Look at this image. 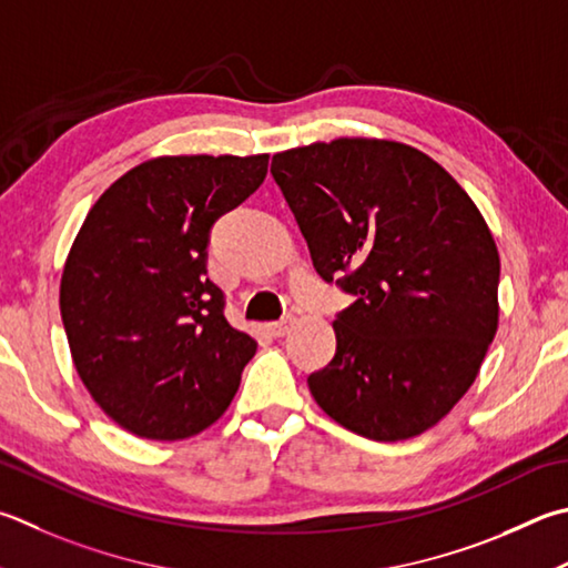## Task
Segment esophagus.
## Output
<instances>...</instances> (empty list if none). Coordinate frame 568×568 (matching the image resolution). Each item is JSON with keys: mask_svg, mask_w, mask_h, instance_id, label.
I'll return each mask as SVG.
<instances>
[{"mask_svg": "<svg viewBox=\"0 0 568 568\" xmlns=\"http://www.w3.org/2000/svg\"><path fill=\"white\" fill-rule=\"evenodd\" d=\"M265 329H267V335H273V337H283L287 329H291V320H275V323H267L265 325Z\"/></svg>", "mask_w": 568, "mask_h": 568, "instance_id": "obj_1", "label": "esophagus"}]
</instances>
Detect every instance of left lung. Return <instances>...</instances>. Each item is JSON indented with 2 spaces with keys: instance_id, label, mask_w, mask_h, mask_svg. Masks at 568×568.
<instances>
[{
  "instance_id": "obj_1",
  "label": "left lung",
  "mask_w": 568,
  "mask_h": 568,
  "mask_svg": "<svg viewBox=\"0 0 568 568\" xmlns=\"http://www.w3.org/2000/svg\"><path fill=\"white\" fill-rule=\"evenodd\" d=\"M317 275L355 295L335 357L307 377L329 417L399 442L464 397L497 333L499 253L474 201L425 153L337 139L275 153Z\"/></svg>"
}]
</instances>
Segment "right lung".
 I'll list each match as a JSON object with an SVG mask.
<instances>
[{
  "instance_id": "1",
  "label": "right lung",
  "mask_w": 568,
  "mask_h": 568,
  "mask_svg": "<svg viewBox=\"0 0 568 568\" xmlns=\"http://www.w3.org/2000/svg\"><path fill=\"white\" fill-rule=\"evenodd\" d=\"M263 156H161L111 183L61 275L77 373L131 435L185 439L231 405L255 339L209 277L213 223L263 183Z\"/></svg>"
}]
</instances>
